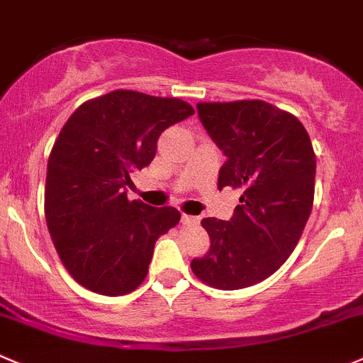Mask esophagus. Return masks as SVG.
Masks as SVG:
<instances>
[{
  "label": "esophagus",
  "instance_id": "34e87169",
  "mask_svg": "<svg viewBox=\"0 0 363 363\" xmlns=\"http://www.w3.org/2000/svg\"><path fill=\"white\" fill-rule=\"evenodd\" d=\"M181 221L184 225H199L200 223V218L199 216H191V214H182Z\"/></svg>",
  "mask_w": 363,
  "mask_h": 363
}]
</instances>
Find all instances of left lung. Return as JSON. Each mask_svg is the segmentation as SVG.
<instances>
[{
    "instance_id": "obj_1",
    "label": "left lung",
    "mask_w": 363,
    "mask_h": 363,
    "mask_svg": "<svg viewBox=\"0 0 363 363\" xmlns=\"http://www.w3.org/2000/svg\"><path fill=\"white\" fill-rule=\"evenodd\" d=\"M207 135L227 161L218 188H241L228 221L203 218L209 252L191 260L203 284L235 291L271 277L300 241L314 203L315 154L294 115L264 101L199 103Z\"/></svg>"
}]
</instances>
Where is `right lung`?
<instances>
[{
	"instance_id": "1",
	"label": "right lung",
	"mask_w": 363,
	"mask_h": 363,
	"mask_svg": "<svg viewBox=\"0 0 363 363\" xmlns=\"http://www.w3.org/2000/svg\"><path fill=\"white\" fill-rule=\"evenodd\" d=\"M193 113L175 97L115 90L83 103L65 122L49 154L44 211L56 252L77 284L122 296L145 280L154 245L181 213L131 202L125 186L154 160L161 133Z\"/></svg>"
}]
</instances>
